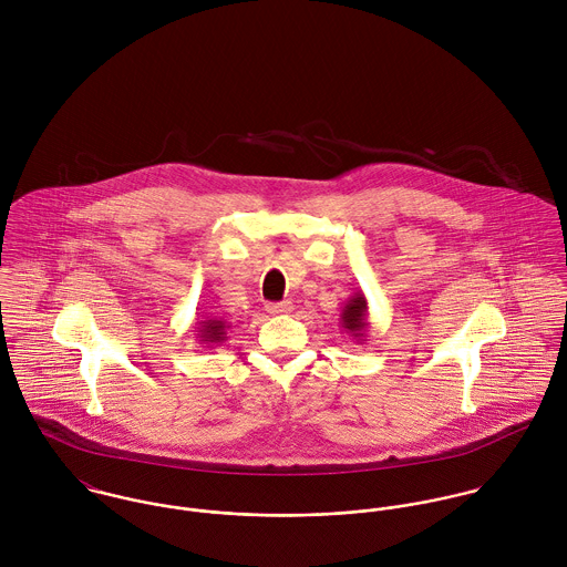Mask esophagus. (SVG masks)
I'll return each instance as SVG.
<instances>
[{"label":"esophagus","mask_w":567,"mask_h":567,"mask_svg":"<svg viewBox=\"0 0 567 567\" xmlns=\"http://www.w3.org/2000/svg\"><path fill=\"white\" fill-rule=\"evenodd\" d=\"M266 312L272 317L279 315H290L292 312V303L290 301H281V303H266Z\"/></svg>","instance_id":"1"}]
</instances>
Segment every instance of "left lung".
<instances>
[{
    "label": "left lung",
    "instance_id": "obj_1",
    "mask_svg": "<svg viewBox=\"0 0 567 567\" xmlns=\"http://www.w3.org/2000/svg\"><path fill=\"white\" fill-rule=\"evenodd\" d=\"M340 323L347 333H351L355 338L358 344H362V340L367 338V329H369V303L362 292H355L342 306Z\"/></svg>",
    "mask_w": 567,
    "mask_h": 567
}]
</instances>
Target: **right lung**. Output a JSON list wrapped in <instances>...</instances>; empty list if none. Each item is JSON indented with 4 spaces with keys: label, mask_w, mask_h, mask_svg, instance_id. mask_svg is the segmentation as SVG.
I'll return each mask as SVG.
<instances>
[{
    "label": "right lung",
    "mask_w": 567,
    "mask_h": 567,
    "mask_svg": "<svg viewBox=\"0 0 567 567\" xmlns=\"http://www.w3.org/2000/svg\"><path fill=\"white\" fill-rule=\"evenodd\" d=\"M198 333H196V340L203 344V347H218L227 340V329L229 324L225 319H216V317H207L205 321H198V327H194Z\"/></svg>",
    "instance_id": "right-lung-1"
}]
</instances>
